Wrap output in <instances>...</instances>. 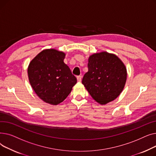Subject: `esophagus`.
Returning <instances> with one entry per match:
<instances>
[{"instance_id": "esophagus-1", "label": "esophagus", "mask_w": 156, "mask_h": 156, "mask_svg": "<svg viewBox=\"0 0 156 156\" xmlns=\"http://www.w3.org/2000/svg\"><path fill=\"white\" fill-rule=\"evenodd\" d=\"M77 80L78 82H80V81H81V76H77Z\"/></svg>"}]
</instances>
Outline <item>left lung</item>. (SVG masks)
I'll use <instances>...</instances> for the list:
<instances>
[{"label":"left lung","instance_id":"8db88e82","mask_svg":"<svg viewBox=\"0 0 156 156\" xmlns=\"http://www.w3.org/2000/svg\"><path fill=\"white\" fill-rule=\"evenodd\" d=\"M88 69L82 83L93 99L101 105L116 99L127 77L126 68L119 57L107 52L94 54L88 58Z\"/></svg>","mask_w":156,"mask_h":156}]
</instances>
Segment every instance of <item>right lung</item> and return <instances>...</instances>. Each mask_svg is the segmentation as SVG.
Masks as SVG:
<instances>
[{"label":"right lung","mask_w":156,"mask_h":156,"mask_svg":"<svg viewBox=\"0 0 156 156\" xmlns=\"http://www.w3.org/2000/svg\"><path fill=\"white\" fill-rule=\"evenodd\" d=\"M66 54L54 48L40 52L30 62L28 75L36 94L46 103L57 105L66 99L77 80L64 62Z\"/></svg>","instance_id":"1"}]
</instances>
